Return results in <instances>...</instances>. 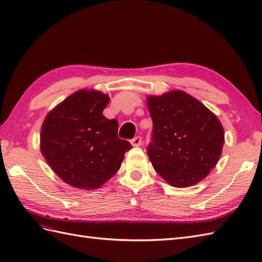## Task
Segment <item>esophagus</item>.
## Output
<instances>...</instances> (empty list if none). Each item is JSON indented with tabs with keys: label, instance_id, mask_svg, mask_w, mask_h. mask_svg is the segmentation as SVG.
Here are the masks:
<instances>
[{
	"label": "esophagus",
	"instance_id": "1",
	"mask_svg": "<svg viewBox=\"0 0 262 262\" xmlns=\"http://www.w3.org/2000/svg\"><path fill=\"white\" fill-rule=\"evenodd\" d=\"M130 144H132L134 147L140 146V145H142V137H140V136L134 137V138L130 140Z\"/></svg>",
	"mask_w": 262,
	"mask_h": 262
}]
</instances>
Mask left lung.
I'll return each mask as SVG.
<instances>
[{"mask_svg":"<svg viewBox=\"0 0 262 262\" xmlns=\"http://www.w3.org/2000/svg\"><path fill=\"white\" fill-rule=\"evenodd\" d=\"M152 137L147 147L154 169L178 188L196 185L218 163L225 133L217 116L183 91L148 96Z\"/></svg>","mask_w":262,"mask_h":262,"instance_id":"1","label":"left lung"}]
</instances>
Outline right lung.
Returning <instances> with one entry per match:
<instances>
[{
	"label": "right lung",
	"instance_id": "1",
	"mask_svg": "<svg viewBox=\"0 0 262 262\" xmlns=\"http://www.w3.org/2000/svg\"><path fill=\"white\" fill-rule=\"evenodd\" d=\"M110 96L80 90L46 115L41 132V151L63 182L76 188L96 189L118 171L127 140L118 138L116 119L103 111Z\"/></svg>",
	"mask_w": 262,
	"mask_h": 262
}]
</instances>
